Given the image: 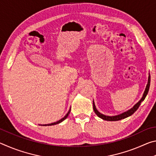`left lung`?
<instances>
[{"instance_id":"1","label":"left lung","mask_w":156,"mask_h":156,"mask_svg":"<svg viewBox=\"0 0 156 156\" xmlns=\"http://www.w3.org/2000/svg\"><path fill=\"white\" fill-rule=\"evenodd\" d=\"M150 82H151V76H150V73H149V78H148V83L147 84V86H146V88H145V90L144 91V94L142 95V96L141 98V99L139 100V101L137 102V103L134 105V106L131 108L130 109H129L128 111H126V112H124L120 113L119 115H113V116H109V115H105L104 114H102L100 112H99L97 110L96 107V105H95V102L93 100V107H94V112L98 116L99 118H101L102 120H107V121H118V120H122V119H125V118L129 117V116L131 115L132 114H133L134 113H135L137 109H138V107H140V105L141 102L142 101H144V100L145 99V98H146L147 95L148 94V92H149V87H150Z\"/></svg>"}]
</instances>
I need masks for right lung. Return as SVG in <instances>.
<instances>
[{"mask_svg": "<svg viewBox=\"0 0 156 156\" xmlns=\"http://www.w3.org/2000/svg\"><path fill=\"white\" fill-rule=\"evenodd\" d=\"M70 112H71V107H70V109H69V112H67V114H66L64 117H63L62 119H60V120H59L58 121H57V122H53V123H51V124H47V125H41V126H51V125H57V124H59V123H60V122H62V121H64L66 118H67V117H68V115H69V113H70Z\"/></svg>", "mask_w": 156, "mask_h": 156, "instance_id": "obj_1", "label": "right lung"}]
</instances>
